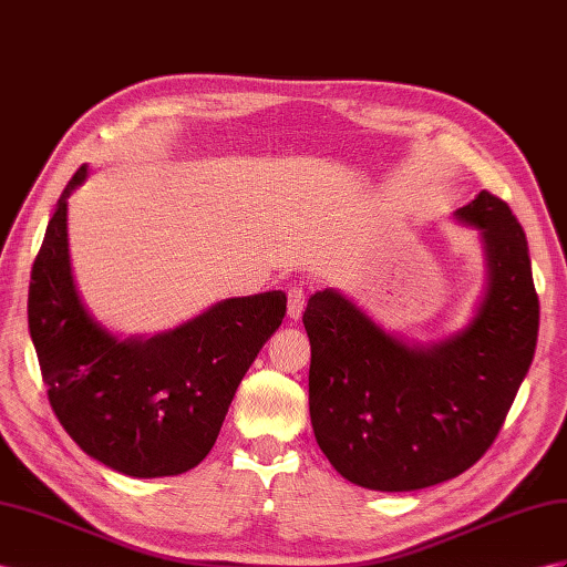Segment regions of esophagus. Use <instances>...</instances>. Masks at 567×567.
Instances as JSON below:
<instances>
[{"label":"esophagus","instance_id":"obj_1","mask_svg":"<svg viewBox=\"0 0 567 567\" xmlns=\"http://www.w3.org/2000/svg\"><path fill=\"white\" fill-rule=\"evenodd\" d=\"M303 307H307V292H303L301 287H289L287 289V316L292 318V321H299Z\"/></svg>","mask_w":567,"mask_h":567}]
</instances>
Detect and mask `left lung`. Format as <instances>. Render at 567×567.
I'll return each mask as SVG.
<instances>
[{
  "instance_id": "1",
  "label": "left lung",
  "mask_w": 567,
  "mask_h": 567,
  "mask_svg": "<svg viewBox=\"0 0 567 567\" xmlns=\"http://www.w3.org/2000/svg\"><path fill=\"white\" fill-rule=\"evenodd\" d=\"M478 229L488 289L474 321L433 347L388 336L336 289L309 299V412L316 443L347 482L416 491L482 457L525 381L539 336L525 229L488 192L455 213Z\"/></svg>"
}]
</instances>
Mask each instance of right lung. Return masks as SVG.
<instances>
[{"label":"right lung","instance_id":"obj_1","mask_svg":"<svg viewBox=\"0 0 567 567\" xmlns=\"http://www.w3.org/2000/svg\"><path fill=\"white\" fill-rule=\"evenodd\" d=\"M69 179L28 287V328L52 410L76 445L107 467L153 478L194 470L210 453L244 373L280 328L287 297L225 299L151 340L112 338L79 299L69 264Z\"/></svg>","mask_w":567,"mask_h":567}]
</instances>
